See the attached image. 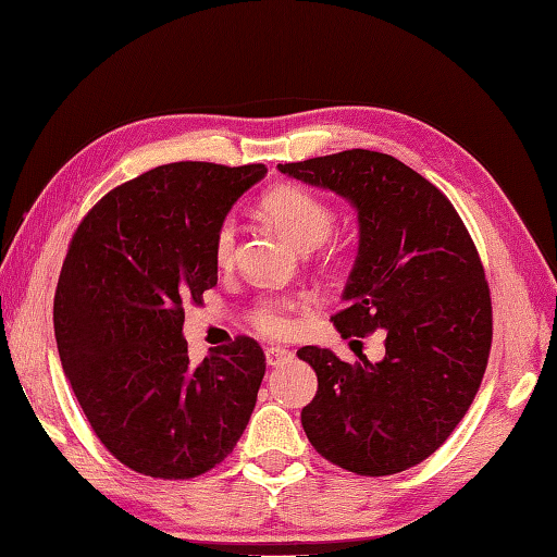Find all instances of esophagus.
<instances>
[{"mask_svg":"<svg viewBox=\"0 0 557 557\" xmlns=\"http://www.w3.org/2000/svg\"><path fill=\"white\" fill-rule=\"evenodd\" d=\"M293 356V351H288L286 346H269L267 349V363L269 366H278L283 361H288Z\"/></svg>","mask_w":557,"mask_h":557,"instance_id":"34e87169","label":"esophagus"}]
</instances>
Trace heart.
<instances>
[{
  "label": "heart",
  "mask_w": 557,
  "mask_h": 557,
  "mask_svg": "<svg viewBox=\"0 0 557 557\" xmlns=\"http://www.w3.org/2000/svg\"><path fill=\"white\" fill-rule=\"evenodd\" d=\"M261 213L300 249L320 247L334 227V211L318 194L300 186H276L261 198ZM237 249V220L225 215L213 233V259L220 269L233 267ZM298 302L293 298H261L251 310L255 327L271 337H286L296 327Z\"/></svg>",
  "instance_id": "1"
}]
</instances>
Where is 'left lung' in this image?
Here are the masks:
<instances>
[{
  "label": "left lung",
  "instance_id": "8db88e82",
  "mask_svg": "<svg viewBox=\"0 0 557 557\" xmlns=\"http://www.w3.org/2000/svg\"><path fill=\"white\" fill-rule=\"evenodd\" d=\"M278 170L354 206L359 255L332 322L342 337L385 334L377 363L302 346L318 373L302 429L356 475L403 473L446 442L485 375L492 302L478 249L448 198L391 154L344 150Z\"/></svg>",
  "mask_w": 557,
  "mask_h": 557
}]
</instances>
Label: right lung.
I'll return each mask as SVG.
<instances>
[{"label":"right lung","instance_id":"right-lung-1","mask_svg":"<svg viewBox=\"0 0 557 557\" xmlns=\"http://www.w3.org/2000/svg\"><path fill=\"white\" fill-rule=\"evenodd\" d=\"M264 164L174 162L115 186L82 220L60 271L55 339L94 434L135 473L188 480L243 436L267 359L249 337L194 366L184 302L218 283L213 233Z\"/></svg>","mask_w":557,"mask_h":557}]
</instances>
